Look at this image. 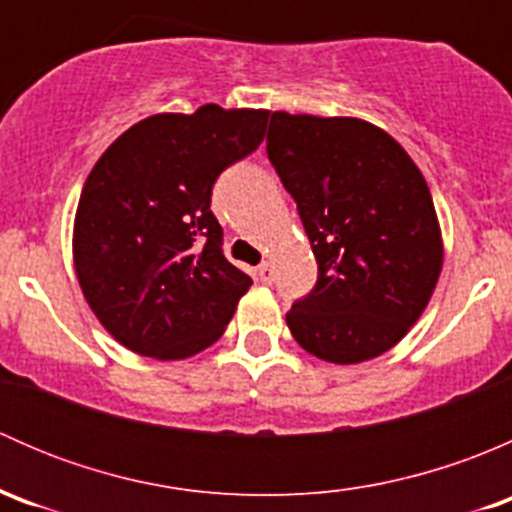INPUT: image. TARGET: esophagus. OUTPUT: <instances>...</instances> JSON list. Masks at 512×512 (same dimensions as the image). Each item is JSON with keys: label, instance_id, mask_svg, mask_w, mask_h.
Here are the masks:
<instances>
[{"label": "esophagus", "instance_id": "34e87169", "mask_svg": "<svg viewBox=\"0 0 512 512\" xmlns=\"http://www.w3.org/2000/svg\"><path fill=\"white\" fill-rule=\"evenodd\" d=\"M257 277H260V282L270 285V282H272V265H270V262H262V265L257 267Z\"/></svg>", "mask_w": 512, "mask_h": 512}]
</instances>
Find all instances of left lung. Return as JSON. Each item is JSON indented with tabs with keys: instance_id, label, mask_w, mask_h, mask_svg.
Listing matches in <instances>:
<instances>
[{
	"instance_id": "obj_1",
	"label": "left lung",
	"mask_w": 512,
	"mask_h": 512,
	"mask_svg": "<svg viewBox=\"0 0 512 512\" xmlns=\"http://www.w3.org/2000/svg\"><path fill=\"white\" fill-rule=\"evenodd\" d=\"M267 156L317 257V285L294 302V342L329 364L394 349L426 309L443 237L426 178L369 121L275 111Z\"/></svg>"
}]
</instances>
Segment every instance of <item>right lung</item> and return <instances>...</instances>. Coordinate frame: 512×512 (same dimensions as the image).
I'll use <instances>...</instances> for the list:
<instances>
[{"label": "right lung", "instance_id": "1", "mask_svg": "<svg viewBox=\"0 0 512 512\" xmlns=\"http://www.w3.org/2000/svg\"><path fill=\"white\" fill-rule=\"evenodd\" d=\"M265 108L205 103L123 131L86 178L74 270L91 312L131 352L188 359L223 337L252 285L223 255L213 183L265 138Z\"/></svg>", "mask_w": 512, "mask_h": 512}]
</instances>
